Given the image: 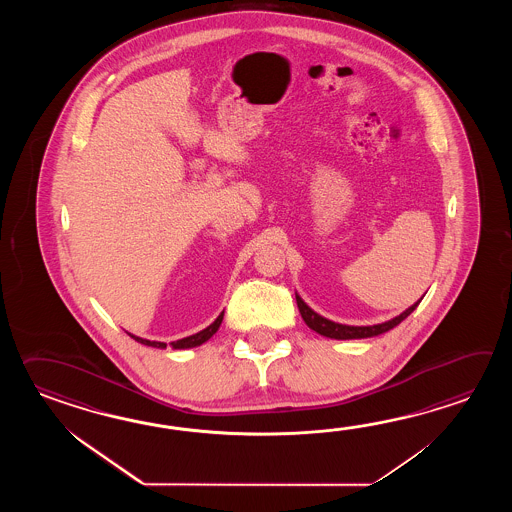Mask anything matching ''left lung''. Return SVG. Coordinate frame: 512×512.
Returning <instances> with one entry per match:
<instances>
[{"label":"left lung","mask_w":512,"mask_h":512,"mask_svg":"<svg viewBox=\"0 0 512 512\" xmlns=\"http://www.w3.org/2000/svg\"><path fill=\"white\" fill-rule=\"evenodd\" d=\"M423 300V298H421ZM421 300H417L414 305H410L401 315L395 316L392 320H386L382 324H373V326H346V324H338L329 320L326 316L318 315L309 305L305 304L302 296L296 293V304L300 309V315L304 318L307 327H311L318 335L327 338H335V340H355V338H371L379 337L382 333L390 331L395 326H399L406 316L414 313L415 307L419 305Z\"/></svg>","instance_id":"8db88e82"}]
</instances>
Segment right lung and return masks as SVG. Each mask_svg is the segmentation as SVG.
I'll return each instance as SVG.
<instances>
[{"label":"right lung","mask_w":512,"mask_h":512,"mask_svg":"<svg viewBox=\"0 0 512 512\" xmlns=\"http://www.w3.org/2000/svg\"><path fill=\"white\" fill-rule=\"evenodd\" d=\"M223 313L225 311H221V315L210 324V326L205 327L203 331H199L196 335H190V337L179 338V340H175V342H170V346L172 349H190L197 348V346H201V344H205L207 340L214 337L216 335V331H218L219 326H221V322H223ZM133 340H137V342H141L144 346H150V348L164 349L166 348V342H157V340H148V338L137 337V335H131L128 333Z\"/></svg>","instance_id":"right-lung-1"}]
</instances>
